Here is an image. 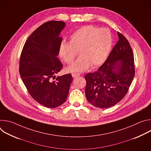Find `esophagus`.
<instances>
[{
    "instance_id": "esophagus-1",
    "label": "esophagus",
    "mask_w": 151,
    "mask_h": 151,
    "mask_svg": "<svg viewBox=\"0 0 151 151\" xmlns=\"http://www.w3.org/2000/svg\"><path fill=\"white\" fill-rule=\"evenodd\" d=\"M80 75L79 73H72V76L73 78H76Z\"/></svg>"
}]
</instances>
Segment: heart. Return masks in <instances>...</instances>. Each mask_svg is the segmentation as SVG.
<instances>
[{
  "label": "heart",
  "instance_id": "heart-1",
  "mask_svg": "<svg viewBox=\"0 0 151 151\" xmlns=\"http://www.w3.org/2000/svg\"><path fill=\"white\" fill-rule=\"evenodd\" d=\"M112 44L111 32L106 28L85 26L74 32L69 43L63 42L59 47V55L68 64L72 63L78 55L81 57L69 66V72H81L91 64L94 67L103 63L108 56Z\"/></svg>",
  "mask_w": 151,
  "mask_h": 151
}]
</instances>
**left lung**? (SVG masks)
<instances>
[{
    "mask_svg": "<svg viewBox=\"0 0 151 151\" xmlns=\"http://www.w3.org/2000/svg\"><path fill=\"white\" fill-rule=\"evenodd\" d=\"M119 40L105 62L85 76V95L90 103L107 108L119 102L127 93L135 75L134 55L126 37L118 32Z\"/></svg>",
    "mask_w": 151,
    "mask_h": 151,
    "instance_id": "left-lung-1",
    "label": "left lung"
}]
</instances>
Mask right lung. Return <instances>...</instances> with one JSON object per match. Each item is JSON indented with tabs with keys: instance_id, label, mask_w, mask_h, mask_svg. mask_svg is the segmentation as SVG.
<instances>
[{
	"instance_id": "right-lung-1",
	"label": "right lung",
	"mask_w": 151,
	"mask_h": 151,
	"mask_svg": "<svg viewBox=\"0 0 151 151\" xmlns=\"http://www.w3.org/2000/svg\"><path fill=\"white\" fill-rule=\"evenodd\" d=\"M64 26L65 23L60 21L40 26L26 40L19 59V74L29 93L48 108L66 101L72 82L70 73L56 78L55 76L63 68L57 56L62 42L58 36Z\"/></svg>"
}]
</instances>
